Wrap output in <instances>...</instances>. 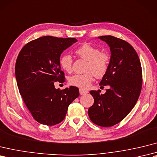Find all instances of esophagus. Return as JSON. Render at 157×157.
Here are the masks:
<instances>
[{
  "instance_id": "1",
  "label": "esophagus",
  "mask_w": 157,
  "mask_h": 157,
  "mask_svg": "<svg viewBox=\"0 0 157 157\" xmlns=\"http://www.w3.org/2000/svg\"><path fill=\"white\" fill-rule=\"evenodd\" d=\"M87 93H88L87 91L83 90L82 89H79V94H81V95H85V94H87Z\"/></svg>"
}]
</instances>
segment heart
<instances>
[{"instance_id": "b5f03b06", "label": "heart", "mask_w": 157, "mask_h": 157, "mask_svg": "<svg viewBox=\"0 0 157 157\" xmlns=\"http://www.w3.org/2000/svg\"><path fill=\"white\" fill-rule=\"evenodd\" d=\"M75 53L82 59L87 61L86 73L71 76L69 83L80 89H88L94 81V75L97 78H100L106 74L110 65V56L108 53L101 52L99 48L88 43L79 46L75 50ZM72 63V57L70 54H64L59 59L60 67L68 73L71 71Z\"/></svg>"}]
</instances>
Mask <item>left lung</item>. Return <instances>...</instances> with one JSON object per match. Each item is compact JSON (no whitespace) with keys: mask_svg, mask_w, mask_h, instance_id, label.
Segmentation results:
<instances>
[{"mask_svg":"<svg viewBox=\"0 0 157 157\" xmlns=\"http://www.w3.org/2000/svg\"><path fill=\"white\" fill-rule=\"evenodd\" d=\"M110 47L111 57L108 70L100 86H108L104 94L90 91L94 104L88 115L95 124L110 127L124 118L135 105L143 83L140 61L136 52L128 42L105 35L98 37Z\"/></svg>","mask_w":157,"mask_h":157,"instance_id":"left-lung-1","label":"left lung"}]
</instances>
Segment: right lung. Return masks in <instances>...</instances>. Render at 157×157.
Returning <instances> with one entry per match:
<instances>
[{
  "label": "right lung",
  "instance_id": "right-lung-1",
  "mask_svg": "<svg viewBox=\"0 0 157 157\" xmlns=\"http://www.w3.org/2000/svg\"><path fill=\"white\" fill-rule=\"evenodd\" d=\"M78 40L45 36L25 45L17 57L15 76L19 92L36 121L47 126L63 120L70 105L79 95L77 87L56 89L65 81L61 54Z\"/></svg>",
  "mask_w": 157,
  "mask_h": 157
}]
</instances>
